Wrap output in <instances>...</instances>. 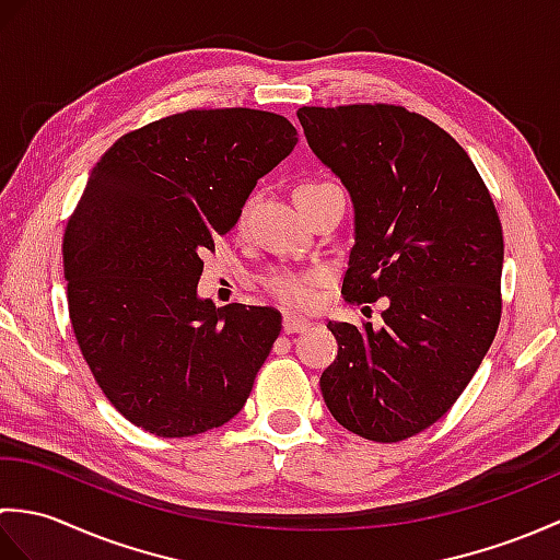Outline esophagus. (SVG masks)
Masks as SVG:
<instances>
[{"label":"esophagus","mask_w":560,"mask_h":560,"mask_svg":"<svg viewBox=\"0 0 560 560\" xmlns=\"http://www.w3.org/2000/svg\"><path fill=\"white\" fill-rule=\"evenodd\" d=\"M307 327H311L307 319L299 315H283V331H287V335H299V331H305Z\"/></svg>","instance_id":"obj_1"}]
</instances>
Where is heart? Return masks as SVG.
I'll list each match as a JSON object with an SVG mask.
<instances>
[{"mask_svg": "<svg viewBox=\"0 0 560 560\" xmlns=\"http://www.w3.org/2000/svg\"><path fill=\"white\" fill-rule=\"evenodd\" d=\"M331 183H319V180H307L295 187V192H305V189H317ZM327 273L323 269L313 271H295V269H271L261 279V287L273 299L287 303L291 307H311L315 301V287L325 281Z\"/></svg>", "mask_w": 560, "mask_h": 560, "instance_id": "b5f03b06", "label": "heart"}]
</instances>
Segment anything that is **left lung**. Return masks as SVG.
Masks as SVG:
<instances>
[{
    "instance_id": "8db88e82",
    "label": "left lung",
    "mask_w": 560,
    "mask_h": 560,
    "mask_svg": "<svg viewBox=\"0 0 560 560\" xmlns=\"http://www.w3.org/2000/svg\"><path fill=\"white\" fill-rule=\"evenodd\" d=\"M299 120L353 201L341 295L359 305L387 299L383 329L327 325L339 351L319 389L347 431L399 443L450 411L493 343L501 219L467 151L419 113L303 105Z\"/></svg>"
}]
</instances>
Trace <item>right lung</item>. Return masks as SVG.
<instances>
[{
    "label": "right lung",
    "mask_w": 560,
    "mask_h": 560,
    "mask_svg": "<svg viewBox=\"0 0 560 560\" xmlns=\"http://www.w3.org/2000/svg\"><path fill=\"white\" fill-rule=\"evenodd\" d=\"M295 135L267 110H185L122 135L91 171L62 245L69 319L129 423L187 438L245 407L281 315L197 299L201 255Z\"/></svg>",
    "instance_id": "1"
}]
</instances>
